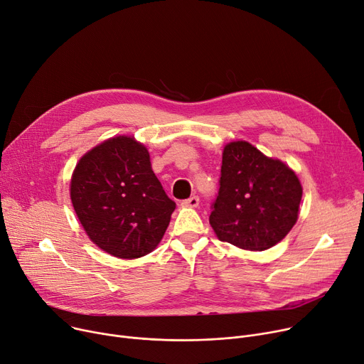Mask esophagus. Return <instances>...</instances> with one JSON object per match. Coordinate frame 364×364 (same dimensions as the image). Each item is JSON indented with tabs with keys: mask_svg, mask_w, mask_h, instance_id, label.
<instances>
[{
	"mask_svg": "<svg viewBox=\"0 0 364 364\" xmlns=\"http://www.w3.org/2000/svg\"><path fill=\"white\" fill-rule=\"evenodd\" d=\"M198 204H200V198L197 196H192L182 201V205H185V207H197Z\"/></svg>",
	"mask_w": 364,
	"mask_h": 364,
	"instance_id": "esophagus-1",
	"label": "esophagus"
}]
</instances>
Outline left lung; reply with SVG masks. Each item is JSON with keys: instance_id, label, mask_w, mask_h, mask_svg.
<instances>
[{"instance_id": "left-lung-1", "label": "left lung", "mask_w": 364, "mask_h": 364, "mask_svg": "<svg viewBox=\"0 0 364 364\" xmlns=\"http://www.w3.org/2000/svg\"><path fill=\"white\" fill-rule=\"evenodd\" d=\"M210 225L220 241L263 251L282 241L298 219L303 188L292 170L245 141L223 149Z\"/></svg>"}]
</instances>
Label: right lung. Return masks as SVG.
I'll list each match as a JSON object with an SVG mask.
<instances>
[{
	"instance_id": "add662e5",
	"label": "right lung",
	"mask_w": 364,
	"mask_h": 364,
	"mask_svg": "<svg viewBox=\"0 0 364 364\" xmlns=\"http://www.w3.org/2000/svg\"><path fill=\"white\" fill-rule=\"evenodd\" d=\"M70 198L91 241L129 260L157 247L176 207L154 175L146 148L131 136L107 139L79 160Z\"/></svg>"
}]
</instances>
